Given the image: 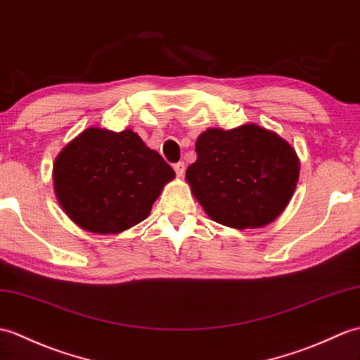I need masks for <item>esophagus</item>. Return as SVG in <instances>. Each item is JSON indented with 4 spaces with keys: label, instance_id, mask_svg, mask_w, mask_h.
I'll list each match as a JSON object with an SVG mask.
<instances>
[{
    "label": "esophagus",
    "instance_id": "esophagus-1",
    "mask_svg": "<svg viewBox=\"0 0 360 360\" xmlns=\"http://www.w3.org/2000/svg\"><path fill=\"white\" fill-rule=\"evenodd\" d=\"M173 169H174V172H176L178 176L181 178V176H184V173H186V164H184V162H176V164L173 165Z\"/></svg>",
    "mask_w": 360,
    "mask_h": 360
}]
</instances>
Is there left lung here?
<instances>
[{"mask_svg":"<svg viewBox=\"0 0 360 360\" xmlns=\"http://www.w3.org/2000/svg\"><path fill=\"white\" fill-rule=\"evenodd\" d=\"M195 150L198 160L186 178L198 202L218 224L238 230L264 227L295 193L299 160L274 131L256 124L208 129Z\"/></svg>","mask_w":360,"mask_h":360,"instance_id":"8db88e82","label":"left lung"}]
</instances>
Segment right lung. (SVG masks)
I'll return each instance as SVG.
<instances>
[{"label": "right lung", "mask_w": 360, "mask_h": 360, "mask_svg": "<svg viewBox=\"0 0 360 360\" xmlns=\"http://www.w3.org/2000/svg\"><path fill=\"white\" fill-rule=\"evenodd\" d=\"M174 172L135 131L90 127L53 165V186L69 218L91 233L113 235L144 221Z\"/></svg>", "instance_id": "add662e5"}]
</instances>
